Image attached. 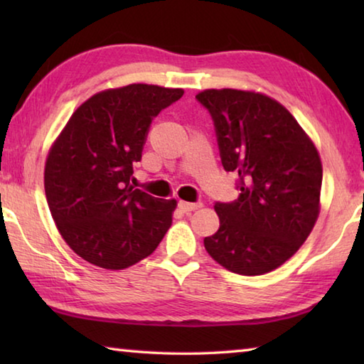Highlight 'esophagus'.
Returning a JSON list of instances; mask_svg holds the SVG:
<instances>
[{
    "label": "esophagus",
    "instance_id": "obj_1",
    "mask_svg": "<svg viewBox=\"0 0 364 364\" xmlns=\"http://www.w3.org/2000/svg\"><path fill=\"white\" fill-rule=\"evenodd\" d=\"M180 208L183 212H186V213H189V212H194V210H197V208H200L202 207V204L200 202H186V200H180Z\"/></svg>",
    "mask_w": 364,
    "mask_h": 364
}]
</instances>
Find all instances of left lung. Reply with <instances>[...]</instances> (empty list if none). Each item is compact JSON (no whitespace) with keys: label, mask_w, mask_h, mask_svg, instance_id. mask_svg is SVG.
<instances>
[{"label":"left lung","mask_w":364,"mask_h":364,"mask_svg":"<svg viewBox=\"0 0 364 364\" xmlns=\"http://www.w3.org/2000/svg\"><path fill=\"white\" fill-rule=\"evenodd\" d=\"M221 164L239 175L237 200L215 204L220 228L204 239L215 262L258 276L284 264L306 241L321 210L323 165L315 143L273 97L249 90H204Z\"/></svg>","instance_id":"1"}]
</instances>
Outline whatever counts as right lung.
<instances>
[{"mask_svg": "<svg viewBox=\"0 0 364 364\" xmlns=\"http://www.w3.org/2000/svg\"><path fill=\"white\" fill-rule=\"evenodd\" d=\"M183 93L146 83L100 91L77 107L49 147V212L67 245L95 267H132L171 226L176 199L152 197L130 181L151 122Z\"/></svg>", "mask_w": 364, "mask_h": 364, "instance_id": "right-lung-1", "label": "right lung"}]
</instances>
